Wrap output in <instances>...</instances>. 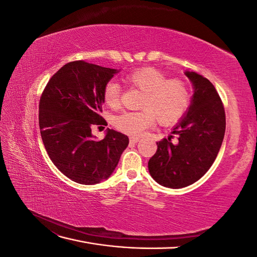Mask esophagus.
Returning a JSON list of instances; mask_svg holds the SVG:
<instances>
[{"mask_svg": "<svg viewBox=\"0 0 257 257\" xmlns=\"http://www.w3.org/2000/svg\"><path fill=\"white\" fill-rule=\"evenodd\" d=\"M130 142L132 144H137L139 142V137H137V136H131L130 137Z\"/></svg>", "mask_w": 257, "mask_h": 257, "instance_id": "obj_1", "label": "esophagus"}]
</instances>
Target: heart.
<instances>
[{"label": "heart", "mask_w": 257, "mask_h": 257, "mask_svg": "<svg viewBox=\"0 0 257 257\" xmlns=\"http://www.w3.org/2000/svg\"><path fill=\"white\" fill-rule=\"evenodd\" d=\"M125 82L143 92L139 111H122L112 118L113 126L128 135H141L153 125L155 119L163 125L177 122L188 110L191 92L183 80L167 79L153 67H143L127 74ZM120 84L110 80L103 90L104 103L116 108L120 103Z\"/></svg>", "instance_id": "b5f03b06"}]
</instances>
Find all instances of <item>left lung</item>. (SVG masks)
<instances>
[{
    "label": "left lung",
    "instance_id": "left-lung-1",
    "mask_svg": "<svg viewBox=\"0 0 257 257\" xmlns=\"http://www.w3.org/2000/svg\"><path fill=\"white\" fill-rule=\"evenodd\" d=\"M193 85L188 110L174 126L178 141L163 138L148 163L151 177L159 184L181 189L196 182L211 167L223 143L225 111L214 85L195 72H184Z\"/></svg>",
    "mask_w": 257,
    "mask_h": 257
}]
</instances>
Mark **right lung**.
<instances>
[{
	"mask_svg": "<svg viewBox=\"0 0 257 257\" xmlns=\"http://www.w3.org/2000/svg\"><path fill=\"white\" fill-rule=\"evenodd\" d=\"M120 69L75 61L62 66L46 85L40 100L41 135L50 160L60 172L80 184L109 178L128 145V137L107 128L102 141L92 124H103L105 84ZM106 122V121H105Z\"/></svg>",
	"mask_w": 257,
	"mask_h": 257,
	"instance_id": "1",
	"label": "right lung"
}]
</instances>
